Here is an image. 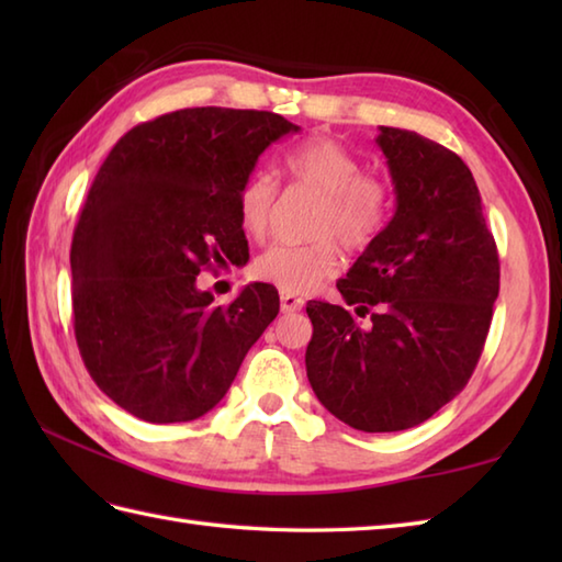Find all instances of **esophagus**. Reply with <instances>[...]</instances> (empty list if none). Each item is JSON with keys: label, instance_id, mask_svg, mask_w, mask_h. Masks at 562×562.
<instances>
[{"label": "esophagus", "instance_id": "1", "mask_svg": "<svg viewBox=\"0 0 562 562\" xmlns=\"http://www.w3.org/2000/svg\"><path fill=\"white\" fill-rule=\"evenodd\" d=\"M302 306H304L302 296L290 294V292H280V308H282V314H294V312H300Z\"/></svg>", "mask_w": 562, "mask_h": 562}]
</instances>
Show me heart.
I'll use <instances>...</instances> for the list:
<instances>
[{
	"label": "heart",
	"mask_w": 562,
	"mask_h": 562,
	"mask_svg": "<svg viewBox=\"0 0 562 562\" xmlns=\"http://www.w3.org/2000/svg\"><path fill=\"white\" fill-rule=\"evenodd\" d=\"M284 171L294 186L321 193L308 232L316 238L306 244H274L254 262L262 282L280 292L306 294L340 268V248L364 250L372 246L389 222L393 190L384 176L362 171V161L328 137H312L284 157ZM278 207V183L266 171L246 178L238 190V222L244 232L262 241L272 229Z\"/></svg>",
	"instance_id": "b5f03b06"
}]
</instances>
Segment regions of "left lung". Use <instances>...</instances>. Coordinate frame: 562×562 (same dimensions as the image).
Segmentation results:
<instances>
[{
	"label": "left lung",
	"mask_w": 562,
	"mask_h": 562,
	"mask_svg": "<svg viewBox=\"0 0 562 562\" xmlns=\"http://www.w3.org/2000/svg\"><path fill=\"white\" fill-rule=\"evenodd\" d=\"M396 214L338 282L347 306L308 302L306 376L326 408L362 432L432 417L469 384L491 330L499 258L479 186L451 149L379 127Z\"/></svg>",
	"instance_id": "obj_1"
}]
</instances>
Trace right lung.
<instances>
[{
    "label": "right lung",
    "instance_id": "add662e5",
    "mask_svg": "<svg viewBox=\"0 0 562 562\" xmlns=\"http://www.w3.org/2000/svg\"><path fill=\"white\" fill-rule=\"evenodd\" d=\"M296 130L268 111L183 109L135 125L101 164L71 236V312L83 367L130 415L198 420L278 316L272 284L217 306L195 280L248 256L238 190Z\"/></svg>",
    "mask_w": 562,
    "mask_h": 562
}]
</instances>
